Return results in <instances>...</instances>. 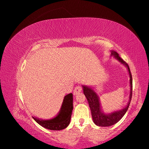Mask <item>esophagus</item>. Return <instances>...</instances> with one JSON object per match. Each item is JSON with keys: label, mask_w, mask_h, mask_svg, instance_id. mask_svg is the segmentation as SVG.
<instances>
[{"label": "esophagus", "mask_w": 149, "mask_h": 149, "mask_svg": "<svg viewBox=\"0 0 149 149\" xmlns=\"http://www.w3.org/2000/svg\"><path fill=\"white\" fill-rule=\"evenodd\" d=\"M81 91H82V87L80 86H77L75 88V89L74 90V92H73V94H74V95H76L77 94L81 92Z\"/></svg>", "instance_id": "esophagus-1"}]
</instances>
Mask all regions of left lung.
<instances>
[{
	"instance_id": "obj_1",
	"label": "left lung",
	"mask_w": 149,
	"mask_h": 149,
	"mask_svg": "<svg viewBox=\"0 0 149 149\" xmlns=\"http://www.w3.org/2000/svg\"><path fill=\"white\" fill-rule=\"evenodd\" d=\"M111 56H113V58L118 61L121 64L124 65L127 67L129 72V84H130V94H129V99L127 102V106L123 107L122 109L115 111L110 113H105L102 109L100 105V99L97 93L94 91L93 88L91 87L82 85L83 88V93L86 97V99L89 104V106L91 112V116H92L93 121L95 124L100 126V127H109L111 126L120 120L122 117L124 116L125 113L129 108V104L131 102L132 98V79L131 73L130 72L128 65L119 56V54L116 52L111 50Z\"/></svg>"
}]
</instances>
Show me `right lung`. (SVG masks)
Returning a JSON list of instances; mask_svg holds the SVG:
<instances>
[{"label":"right lung","mask_w":149,"mask_h":149,"mask_svg":"<svg viewBox=\"0 0 149 149\" xmlns=\"http://www.w3.org/2000/svg\"><path fill=\"white\" fill-rule=\"evenodd\" d=\"M73 110V95L65 96L58 115L49 120H42L33 116V118L43 127L53 131H60L67 127L70 122Z\"/></svg>","instance_id":"add662e5"}]
</instances>
